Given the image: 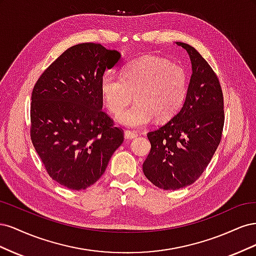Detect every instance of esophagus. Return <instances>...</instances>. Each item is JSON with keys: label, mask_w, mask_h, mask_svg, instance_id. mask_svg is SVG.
Segmentation results:
<instances>
[{"label": "esophagus", "mask_w": 256, "mask_h": 256, "mask_svg": "<svg viewBox=\"0 0 256 256\" xmlns=\"http://www.w3.org/2000/svg\"><path fill=\"white\" fill-rule=\"evenodd\" d=\"M136 136H138V134L136 131H130V130L125 131V138H127V140H132V138H136Z\"/></svg>", "instance_id": "34e87169"}]
</instances>
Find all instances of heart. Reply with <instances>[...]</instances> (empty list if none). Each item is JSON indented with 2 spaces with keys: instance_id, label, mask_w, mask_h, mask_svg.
<instances>
[{
  "instance_id": "heart-1",
  "label": "heart",
  "mask_w": 256,
  "mask_h": 256,
  "mask_svg": "<svg viewBox=\"0 0 256 256\" xmlns=\"http://www.w3.org/2000/svg\"><path fill=\"white\" fill-rule=\"evenodd\" d=\"M189 78L184 69L157 56H144L129 63L120 76L106 74L102 94L111 113L118 114L134 98L136 102L118 115L129 127L147 125L154 118L168 120L180 110L188 94Z\"/></svg>"
}]
</instances>
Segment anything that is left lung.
<instances>
[{
  "label": "left lung",
  "mask_w": 256,
  "mask_h": 256,
  "mask_svg": "<svg viewBox=\"0 0 256 256\" xmlns=\"http://www.w3.org/2000/svg\"><path fill=\"white\" fill-rule=\"evenodd\" d=\"M176 44L191 60L188 94L173 118L147 134L152 148L143 164L147 180L164 190L182 189L198 180L218 148L224 126L218 76L194 48Z\"/></svg>",
  "instance_id": "left-lung-1"
}]
</instances>
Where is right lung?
<instances>
[{
	"label": "right lung",
	"mask_w": 256,
	"mask_h": 256,
	"mask_svg": "<svg viewBox=\"0 0 256 256\" xmlns=\"http://www.w3.org/2000/svg\"><path fill=\"white\" fill-rule=\"evenodd\" d=\"M120 54L102 44L72 46L53 62L34 85L30 136L46 171L70 190H84L104 173L124 141L122 129L104 112L106 68Z\"/></svg>",
	"instance_id": "1"
}]
</instances>
